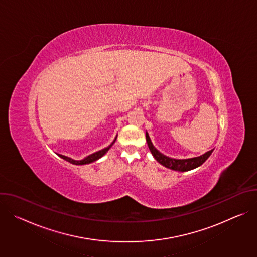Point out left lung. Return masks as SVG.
Returning a JSON list of instances; mask_svg holds the SVG:
<instances>
[{
    "label": "left lung",
    "instance_id": "left-lung-1",
    "mask_svg": "<svg viewBox=\"0 0 257 257\" xmlns=\"http://www.w3.org/2000/svg\"><path fill=\"white\" fill-rule=\"evenodd\" d=\"M145 137H146V141H148V145L150 148V151L152 153V155L154 156V158L163 166H165L168 169L174 170V171H179V172H186V171H190L193 170L199 166H201L211 155V153L213 152V150L205 153L204 155L197 157V158H192V159H186V160H177V159H172L169 157H166L165 155H163L162 153H160L155 146L152 143V140L149 136V133H145Z\"/></svg>",
    "mask_w": 257,
    "mask_h": 257
}]
</instances>
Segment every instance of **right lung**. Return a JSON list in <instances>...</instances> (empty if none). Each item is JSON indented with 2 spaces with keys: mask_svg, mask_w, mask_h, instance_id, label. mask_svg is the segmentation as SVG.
I'll use <instances>...</instances> for the list:
<instances>
[{
  "mask_svg": "<svg viewBox=\"0 0 257 257\" xmlns=\"http://www.w3.org/2000/svg\"><path fill=\"white\" fill-rule=\"evenodd\" d=\"M117 138V137H116ZM116 138H115V140L109 144L107 148H105V149H103V150H101V151H98V152H96V153H94V154H92V155H89L88 157H86L85 159H83V160H81V161H75V160H73V159H71V158H68V157H65V156H63V155H58L60 158H62L63 160H65V161H67V162H69V163H71V164H73V165H86V164H90V163H92V162H95L96 160H98V159H100L102 156H104L105 154H106V152L112 148V145L115 143V141H116Z\"/></svg>",
  "mask_w": 257,
  "mask_h": 257,
  "instance_id": "obj_1",
  "label": "right lung"
}]
</instances>
